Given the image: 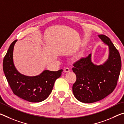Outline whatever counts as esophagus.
<instances>
[{
	"mask_svg": "<svg viewBox=\"0 0 124 124\" xmlns=\"http://www.w3.org/2000/svg\"><path fill=\"white\" fill-rule=\"evenodd\" d=\"M64 71L65 72H66V73L70 72V68H68V67H66V68H64Z\"/></svg>",
	"mask_w": 124,
	"mask_h": 124,
	"instance_id": "34e87169",
	"label": "esophagus"
}]
</instances>
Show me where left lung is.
<instances>
[{"label": "left lung", "instance_id": "1", "mask_svg": "<svg viewBox=\"0 0 124 124\" xmlns=\"http://www.w3.org/2000/svg\"><path fill=\"white\" fill-rule=\"evenodd\" d=\"M109 46V57L101 65L91 62V54L82 57L74 63L72 70L77 80L73 85V92L77 99L83 103H91L107 97L116 86L120 75V55L112 41L106 35H98Z\"/></svg>", "mask_w": 124, "mask_h": 124}]
</instances>
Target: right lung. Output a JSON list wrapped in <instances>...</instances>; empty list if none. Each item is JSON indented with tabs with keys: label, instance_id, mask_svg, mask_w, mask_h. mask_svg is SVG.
Returning a JSON list of instances; mask_svg holds the SVG:
<instances>
[{
	"label": "right lung",
	"instance_id": "add662e5",
	"mask_svg": "<svg viewBox=\"0 0 124 124\" xmlns=\"http://www.w3.org/2000/svg\"><path fill=\"white\" fill-rule=\"evenodd\" d=\"M17 40L11 44L3 60V67L8 83L15 95L30 102H40L50 95L56 80L63 70L56 72L45 70L40 74L28 77L16 70L13 62V50Z\"/></svg>",
	"mask_w": 124,
	"mask_h": 124
}]
</instances>
